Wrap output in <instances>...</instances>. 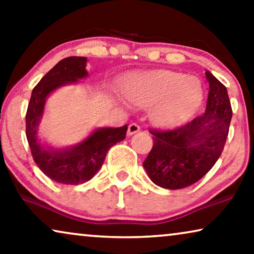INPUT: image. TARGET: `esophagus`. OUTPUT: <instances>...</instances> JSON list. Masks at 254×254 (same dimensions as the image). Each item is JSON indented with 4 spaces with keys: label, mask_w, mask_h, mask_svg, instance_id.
<instances>
[{
    "label": "esophagus",
    "mask_w": 254,
    "mask_h": 254,
    "mask_svg": "<svg viewBox=\"0 0 254 254\" xmlns=\"http://www.w3.org/2000/svg\"><path fill=\"white\" fill-rule=\"evenodd\" d=\"M140 130V126H138L137 124H130L129 126H128V130H127V135L128 136H131V135L137 133V131Z\"/></svg>",
    "instance_id": "1"
}]
</instances>
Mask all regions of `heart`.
<instances>
[{
	"label": "heart",
	"mask_w": 254,
	"mask_h": 254,
	"mask_svg": "<svg viewBox=\"0 0 254 254\" xmlns=\"http://www.w3.org/2000/svg\"><path fill=\"white\" fill-rule=\"evenodd\" d=\"M127 99L140 107H151V119L162 127L186 123L201 106L200 79L182 72L154 70L131 76L124 83Z\"/></svg>",
	"instance_id": "heart-1"
}]
</instances>
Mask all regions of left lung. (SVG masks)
<instances>
[{"mask_svg": "<svg viewBox=\"0 0 254 254\" xmlns=\"http://www.w3.org/2000/svg\"><path fill=\"white\" fill-rule=\"evenodd\" d=\"M209 92L206 112L175 129H149L151 151L143 162L149 178L159 187L180 190L199 182L223 151L232 118L227 88L206 71Z\"/></svg>", "mask_w": 254, "mask_h": 254, "instance_id": "1", "label": "left lung"}]
</instances>
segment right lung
Wrapping results in <instances>:
<instances>
[{
  "instance_id": "add662e5",
  "label": "right lung",
  "mask_w": 254,
  "mask_h": 254,
  "mask_svg": "<svg viewBox=\"0 0 254 254\" xmlns=\"http://www.w3.org/2000/svg\"><path fill=\"white\" fill-rule=\"evenodd\" d=\"M86 58L70 57L54 65L34 86L26 111V138L39 169L54 182L78 185L89 182L102 168L109 149L125 140L127 125L119 128H98L81 143L65 149L41 144L38 126L43 118L46 98L54 90L88 76Z\"/></svg>"
}]
</instances>
